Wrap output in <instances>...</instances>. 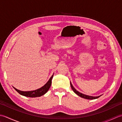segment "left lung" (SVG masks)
Masks as SVG:
<instances>
[{"label":"left lung","instance_id":"1","mask_svg":"<svg viewBox=\"0 0 122 122\" xmlns=\"http://www.w3.org/2000/svg\"><path fill=\"white\" fill-rule=\"evenodd\" d=\"M70 85H71V87L72 88V90L73 91V92L76 93V94H77L79 97H81L82 98H85V99H88V100H94V99H97V98H98L99 97H100L101 95L100 96H98V97H93V96H90V95H85L83 94L82 93H80V92L77 91L75 89V88L73 87V85H72L71 82H70Z\"/></svg>","mask_w":122,"mask_h":122}]
</instances>
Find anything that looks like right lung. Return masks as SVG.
<instances>
[{"label":"right lung","mask_w":122,"mask_h":122,"mask_svg":"<svg viewBox=\"0 0 122 122\" xmlns=\"http://www.w3.org/2000/svg\"><path fill=\"white\" fill-rule=\"evenodd\" d=\"M54 73L53 74L52 76L49 80V81L43 85V86L39 88V89H37L36 90L33 91H20L17 89L16 88L13 87L16 91L17 92L19 93L20 94H21L23 96L29 97H40L41 96H42L44 94H45L48 91L49 89H50L51 86V83H52V79Z\"/></svg>","instance_id":"right-lung-1"}]
</instances>
